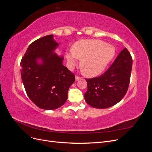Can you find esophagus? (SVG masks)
<instances>
[{"instance_id":"esophagus-1","label":"esophagus","mask_w":152,"mask_h":152,"mask_svg":"<svg viewBox=\"0 0 152 152\" xmlns=\"http://www.w3.org/2000/svg\"><path fill=\"white\" fill-rule=\"evenodd\" d=\"M80 79V77L79 76H78V75H76V76H75V80H79Z\"/></svg>"}]
</instances>
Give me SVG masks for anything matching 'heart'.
I'll list each match as a JSON object with an SVG mask.
<instances>
[{"mask_svg": "<svg viewBox=\"0 0 152 152\" xmlns=\"http://www.w3.org/2000/svg\"><path fill=\"white\" fill-rule=\"evenodd\" d=\"M71 51L66 55L69 68L74 67L76 58L80 59V70L89 77L102 73L115 55L114 48L99 40L78 41L72 45Z\"/></svg>", "mask_w": 152, "mask_h": 152, "instance_id": "1", "label": "heart"}]
</instances>
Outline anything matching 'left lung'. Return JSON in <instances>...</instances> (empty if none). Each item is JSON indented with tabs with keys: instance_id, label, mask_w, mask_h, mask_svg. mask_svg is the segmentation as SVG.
Segmentation results:
<instances>
[{
	"instance_id": "obj_1",
	"label": "left lung",
	"mask_w": 152,
	"mask_h": 152,
	"mask_svg": "<svg viewBox=\"0 0 152 152\" xmlns=\"http://www.w3.org/2000/svg\"><path fill=\"white\" fill-rule=\"evenodd\" d=\"M132 66L131 55L124 48L102 75L86 79V103L94 108H107L121 101L129 85Z\"/></svg>"
}]
</instances>
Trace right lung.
<instances>
[{
    "label": "right lung",
    "instance_id": "right-lung-1",
    "mask_svg": "<svg viewBox=\"0 0 152 152\" xmlns=\"http://www.w3.org/2000/svg\"><path fill=\"white\" fill-rule=\"evenodd\" d=\"M58 45L53 35L41 37L30 44L20 63L26 93L41 109L54 110L65 104L75 80V75L63 66V57L53 52Z\"/></svg>",
    "mask_w": 152,
    "mask_h": 152
}]
</instances>
